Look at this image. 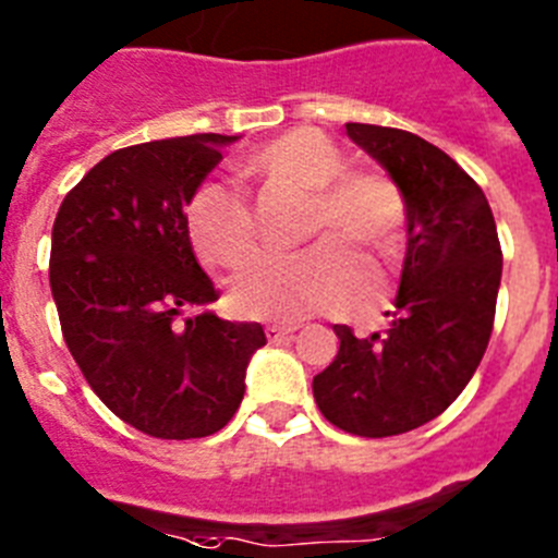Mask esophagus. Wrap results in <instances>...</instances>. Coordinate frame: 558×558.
Returning <instances> with one entry per match:
<instances>
[{"mask_svg": "<svg viewBox=\"0 0 558 558\" xmlns=\"http://www.w3.org/2000/svg\"><path fill=\"white\" fill-rule=\"evenodd\" d=\"M298 331V326H292V323H289V326H280V323H272V326H266V337L272 339H280V337H289V333H294Z\"/></svg>", "mask_w": 558, "mask_h": 558, "instance_id": "1", "label": "esophagus"}]
</instances>
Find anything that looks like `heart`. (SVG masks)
I'll use <instances>...</instances> for the list:
<instances>
[{
  "mask_svg": "<svg viewBox=\"0 0 558 558\" xmlns=\"http://www.w3.org/2000/svg\"><path fill=\"white\" fill-rule=\"evenodd\" d=\"M252 168L286 185L314 193L312 232L339 235L348 244H367L396 255L404 244L407 202L393 179L371 171H348L345 154L314 129L266 143L252 154ZM187 227L202 260L219 269L244 264L258 244V225L250 198L227 182H205L187 207ZM351 269L345 246L326 239L303 252H264L232 283V306L252 319L294 323L314 312L339 308L342 317L365 319L387 303V286H376Z\"/></svg>",
  "mask_w": 558,
  "mask_h": 558,
  "instance_id": "heart-1",
  "label": "heart"
}]
</instances>
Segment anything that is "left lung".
<instances>
[{
    "label": "left lung",
    "instance_id": "8db88e82",
    "mask_svg": "<svg viewBox=\"0 0 558 558\" xmlns=\"http://www.w3.org/2000/svg\"><path fill=\"white\" fill-rule=\"evenodd\" d=\"M407 202V252L387 331L353 337L312 381L319 413L362 438L410 433L438 418L469 385L494 326L502 250L492 207L449 154L418 134L348 123Z\"/></svg>",
    "mask_w": 558,
    "mask_h": 558
}]
</instances>
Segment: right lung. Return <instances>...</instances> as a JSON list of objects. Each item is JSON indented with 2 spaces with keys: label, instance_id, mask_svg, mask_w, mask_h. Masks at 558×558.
I'll return each instance as SVG.
<instances>
[{
  "label": "right lung",
  "instance_id": "right-lung-1",
  "mask_svg": "<svg viewBox=\"0 0 558 558\" xmlns=\"http://www.w3.org/2000/svg\"><path fill=\"white\" fill-rule=\"evenodd\" d=\"M235 140L193 134L111 151L52 225L50 289L72 360L111 413L151 438L219 433L266 345L258 323L185 314L219 300L185 207Z\"/></svg>",
  "mask_w": 558,
  "mask_h": 558
}]
</instances>
